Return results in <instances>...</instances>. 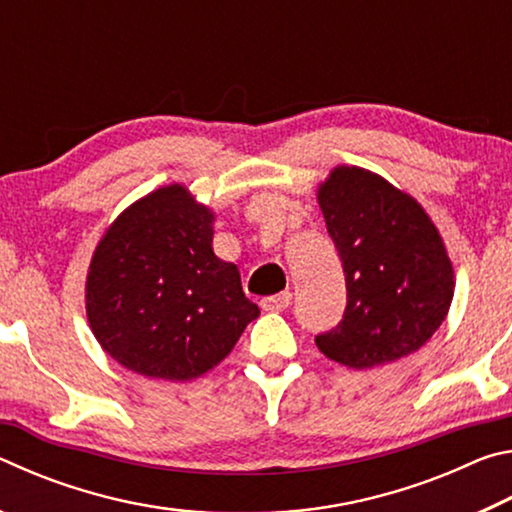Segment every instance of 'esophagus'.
Instances as JSON below:
<instances>
[{
	"label": "esophagus",
	"instance_id": "34e87169",
	"mask_svg": "<svg viewBox=\"0 0 512 512\" xmlns=\"http://www.w3.org/2000/svg\"><path fill=\"white\" fill-rule=\"evenodd\" d=\"M262 309L266 311H284L289 305H291V293L284 291V293H275V296H266L262 298Z\"/></svg>",
	"mask_w": 512,
	"mask_h": 512
}]
</instances>
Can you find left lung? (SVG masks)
I'll use <instances>...</instances> for the list:
<instances>
[{
    "instance_id": "obj_1",
    "label": "left lung",
    "mask_w": 512,
    "mask_h": 512,
    "mask_svg": "<svg viewBox=\"0 0 512 512\" xmlns=\"http://www.w3.org/2000/svg\"><path fill=\"white\" fill-rule=\"evenodd\" d=\"M318 203L348 289L341 323L316 336L318 350L357 370L420 350L454 298L436 225L411 196L359 167L329 173Z\"/></svg>"
}]
</instances>
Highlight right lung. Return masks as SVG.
I'll use <instances>...</instances> for the list:
<instances>
[{
  "mask_svg": "<svg viewBox=\"0 0 512 512\" xmlns=\"http://www.w3.org/2000/svg\"><path fill=\"white\" fill-rule=\"evenodd\" d=\"M214 214L171 185L133 203L94 250L85 309L112 359L144 377L187 381L228 357L255 302L212 250Z\"/></svg>",
  "mask_w": 512,
  "mask_h": 512,
  "instance_id": "add662e5",
  "label": "right lung"
}]
</instances>
